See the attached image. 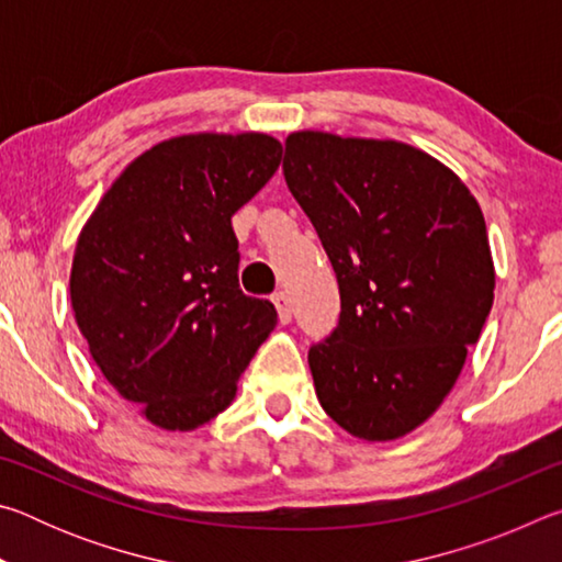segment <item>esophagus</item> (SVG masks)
<instances>
[{"label": "esophagus", "instance_id": "34e87169", "mask_svg": "<svg viewBox=\"0 0 562 562\" xmlns=\"http://www.w3.org/2000/svg\"><path fill=\"white\" fill-rule=\"evenodd\" d=\"M272 304H274V310H278V317H280L282 325H288V322L292 319V304H290L288 292H274Z\"/></svg>", "mask_w": 562, "mask_h": 562}]
</instances>
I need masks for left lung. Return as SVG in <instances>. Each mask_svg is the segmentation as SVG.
I'll use <instances>...</instances> for the list:
<instances>
[{
  "mask_svg": "<svg viewBox=\"0 0 562 562\" xmlns=\"http://www.w3.org/2000/svg\"><path fill=\"white\" fill-rule=\"evenodd\" d=\"M284 180L337 272L341 315L310 349L317 398L361 441L422 426L459 379L496 290L469 186L392 138L294 131Z\"/></svg>",
  "mask_w": 562,
  "mask_h": 562,
  "instance_id": "left-lung-1",
  "label": "left lung"
}]
</instances>
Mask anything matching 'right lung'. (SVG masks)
I'll return each instance as SVG.
<instances>
[{"label": "right lung", "mask_w": 562, "mask_h": 562, "mask_svg": "<svg viewBox=\"0 0 562 562\" xmlns=\"http://www.w3.org/2000/svg\"><path fill=\"white\" fill-rule=\"evenodd\" d=\"M268 133H186L133 158L81 227L71 307L101 374L164 431H193L233 404L278 325L237 288L231 217L274 176Z\"/></svg>", "instance_id": "right-lung-1"}]
</instances>
